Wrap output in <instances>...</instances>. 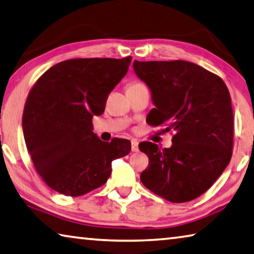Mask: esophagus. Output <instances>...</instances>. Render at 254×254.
Masks as SVG:
<instances>
[{"label": "esophagus", "instance_id": "34e87169", "mask_svg": "<svg viewBox=\"0 0 254 254\" xmlns=\"http://www.w3.org/2000/svg\"><path fill=\"white\" fill-rule=\"evenodd\" d=\"M131 150L132 152H138V143H137V140H131Z\"/></svg>", "mask_w": 254, "mask_h": 254}]
</instances>
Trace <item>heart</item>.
<instances>
[{"label": "heart", "instance_id": "1", "mask_svg": "<svg viewBox=\"0 0 254 254\" xmlns=\"http://www.w3.org/2000/svg\"><path fill=\"white\" fill-rule=\"evenodd\" d=\"M138 86H143V83H140V82H132V83L129 84V87H128V88H130V87H138Z\"/></svg>", "mask_w": 254, "mask_h": 254}]
</instances>
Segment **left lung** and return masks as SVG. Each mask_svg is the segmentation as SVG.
<instances>
[{
  "instance_id": "8db88e82",
  "label": "left lung",
  "mask_w": 254,
  "mask_h": 254,
  "mask_svg": "<svg viewBox=\"0 0 254 254\" xmlns=\"http://www.w3.org/2000/svg\"><path fill=\"white\" fill-rule=\"evenodd\" d=\"M134 71L152 93L149 125L174 132L170 148L144 141L146 188L173 203L192 201L214 184L229 165L233 147V111L223 80L193 62L137 61Z\"/></svg>"
}]
</instances>
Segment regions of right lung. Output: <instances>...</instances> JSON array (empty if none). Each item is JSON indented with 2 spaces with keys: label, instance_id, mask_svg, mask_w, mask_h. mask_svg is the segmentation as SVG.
Here are the masks:
<instances>
[{
  "label": "right lung",
  "instance_id": "right-lung-1",
  "mask_svg": "<svg viewBox=\"0 0 254 254\" xmlns=\"http://www.w3.org/2000/svg\"><path fill=\"white\" fill-rule=\"evenodd\" d=\"M131 57L59 62L38 79L26 99L22 127L34 167L48 186L80 196L104 185L111 162L129 154L128 139L102 141L92 117L125 75Z\"/></svg>",
  "mask_w": 254,
  "mask_h": 254
}]
</instances>
